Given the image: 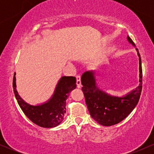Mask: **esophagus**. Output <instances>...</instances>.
<instances>
[{
    "label": "esophagus",
    "instance_id": "34e87169",
    "mask_svg": "<svg viewBox=\"0 0 154 154\" xmlns=\"http://www.w3.org/2000/svg\"><path fill=\"white\" fill-rule=\"evenodd\" d=\"M76 78H77V86L78 88H81V77L80 75H77L76 76Z\"/></svg>",
    "mask_w": 154,
    "mask_h": 154
}]
</instances>
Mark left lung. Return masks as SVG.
Returning <instances> with one entry per match:
<instances>
[{
    "label": "left lung",
    "instance_id": "left-lung-1",
    "mask_svg": "<svg viewBox=\"0 0 154 154\" xmlns=\"http://www.w3.org/2000/svg\"><path fill=\"white\" fill-rule=\"evenodd\" d=\"M129 43L133 46L135 43L128 36ZM139 56V86L125 96L118 97L107 94L96 86L94 72H85L81 77L83 87L82 91L90 114L95 121L103 126H111L119 123L128 116L138 103L142 91V65L140 55Z\"/></svg>",
    "mask_w": 154,
    "mask_h": 154
}]
</instances>
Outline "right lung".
I'll return each mask as SVG.
<instances>
[{
	"mask_svg": "<svg viewBox=\"0 0 154 154\" xmlns=\"http://www.w3.org/2000/svg\"><path fill=\"white\" fill-rule=\"evenodd\" d=\"M16 73L13 79V88L16 99L24 114L35 125L42 128H51L59 125L66 114V100L72 91L77 87L75 77L63 76L60 79L53 96L46 103L32 106L26 103L16 89Z\"/></svg>",
	"mask_w": 154,
	"mask_h": 154,
	"instance_id": "1",
	"label": "right lung"
}]
</instances>
